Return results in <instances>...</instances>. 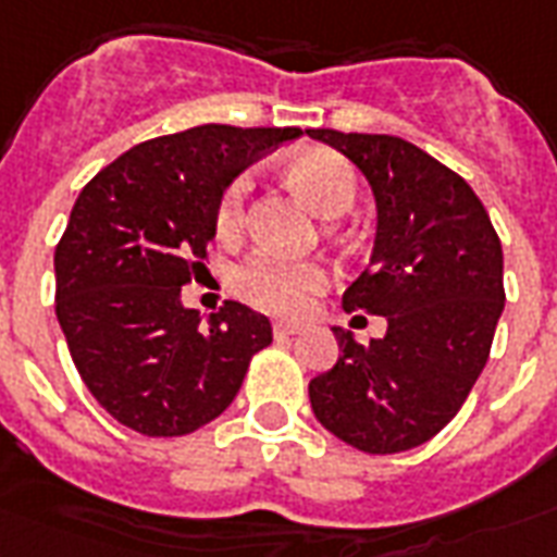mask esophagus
<instances>
[{"mask_svg": "<svg viewBox=\"0 0 557 557\" xmlns=\"http://www.w3.org/2000/svg\"><path fill=\"white\" fill-rule=\"evenodd\" d=\"M273 332L278 335V338H284V335H296V332H302V326L299 323H284V320H278L273 326Z\"/></svg>", "mask_w": 557, "mask_h": 557, "instance_id": "esophagus-1", "label": "esophagus"}]
</instances>
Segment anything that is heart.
<instances>
[{
	"label": "heart",
	"instance_id": "b5f03b06",
	"mask_svg": "<svg viewBox=\"0 0 557 557\" xmlns=\"http://www.w3.org/2000/svg\"><path fill=\"white\" fill-rule=\"evenodd\" d=\"M294 181L311 207L323 216H341L356 201V172L347 160L329 150H308L290 162ZM249 181L237 177L225 189L216 210L219 234H234L246 219ZM237 294L251 306L273 314H302L314 294L326 287V270L314 261H287L278 255H255L234 273Z\"/></svg>",
	"mask_w": 557,
	"mask_h": 557
}]
</instances>
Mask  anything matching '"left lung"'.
Wrapping results in <instances>:
<instances>
[{
  "instance_id": "8db88e82",
  "label": "left lung",
  "mask_w": 557,
  "mask_h": 557,
  "mask_svg": "<svg viewBox=\"0 0 557 557\" xmlns=\"http://www.w3.org/2000/svg\"><path fill=\"white\" fill-rule=\"evenodd\" d=\"M364 174L376 201L371 263L344 294L347 311L383 314L368 347L332 329L341 356L308 383L329 433L364 454L433 440L481 376L505 308L502 243L460 174L412 141L308 129Z\"/></svg>"
}]
</instances>
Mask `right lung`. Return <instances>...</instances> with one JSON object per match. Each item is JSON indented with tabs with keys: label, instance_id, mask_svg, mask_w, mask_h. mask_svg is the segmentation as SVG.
Instances as JSON below:
<instances>
[{
	"label": "right lung",
	"instance_id": "add662e5",
	"mask_svg": "<svg viewBox=\"0 0 557 557\" xmlns=\"http://www.w3.org/2000/svg\"><path fill=\"white\" fill-rule=\"evenodd\" d=\"M296 127L205 124L141 141L76 198L55 246V318L97 404L145 436H186L231 407L270 320L225 302L201 323L181 287L216 237L222 193Z\"/></svg>",
	"mask_w": 557,
	"mask_h": 557
}]
</instances>
